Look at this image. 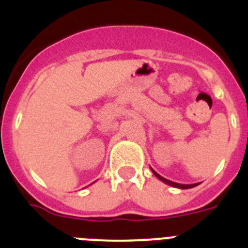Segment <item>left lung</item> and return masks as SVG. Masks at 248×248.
Segmentation results:
<instances>
[{
  "label": "left lung",
  "instance_id": "obj_1",
  "mask_svg": "<svg viewBox=\"0 0 248 248\" xmlns=\"http://www.w3.org/2000/svg\"><path fill=\"white\" fill-rule=\"evenodd\" d=\"M151 171H153V174H154L155 176H156L160 181H163L164 184H166V185L172 186V187H177V189H191V187H195V186L199 185V184H177V183H174V181L168 180V179H165V177L160 176V175L157 174V172L155 171V170H153V169H151Z\"/></svg>",
  "mask_w": 248,
  "mask_h": 248
}]
</instances>
